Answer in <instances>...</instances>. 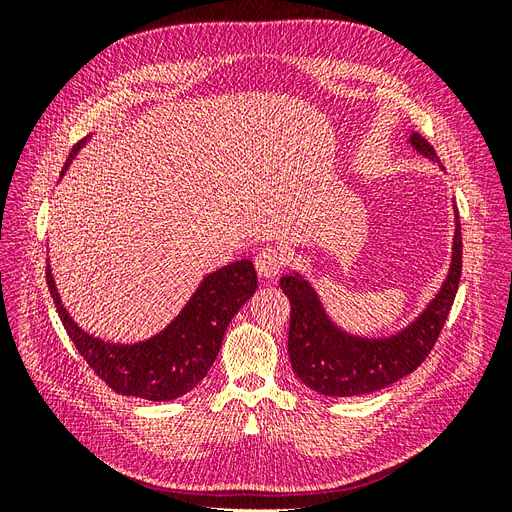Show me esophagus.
Returning <instances> with one entry per match:
<instances>
[{
  "label": "esophagus",
  "mask_w": 512,
  "mask_h": 512,
  "mask_svg": "<svg viewBox=\"0 0 512 512\" xmlns=\"http://www.w3.org/2000/svg\"><path fill=\"white\" fill-rule=\"evenodd\" d=\"M256 271L262 280H273V277L282 271L284 267V256L275 250V247H265L256 254Z\"/></svg>",
  "instance_id": "obj_1"
}]
</instances>
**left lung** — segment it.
Here are the masks:
<instances>
[{
    "instance_id": "left-lung-1",
    "label": "left lung",
    "mask_w": 512,
    "mask_h": 512,
    "mask_svg": "<svg viewBox=\"0 0 512 512\" xmlns=\"http://www.w3.org/2000/svg\"><path fill=\"white\" fill-rule=\"evenodd\" d=\"M408 143L418 156L440 164L436 151L421 134L412 132ZM440 168H444L440 164ZM455 211L451 265L433 299L412 322L384 337L354 335L329 316L318 290L299 271L280 280L290 299L288 354L297 378L327 397H354L384 389L425 361L451 312L461 277V224Z\"/></svg>"
}]
</instances>
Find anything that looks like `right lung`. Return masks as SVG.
Here are the masks:
<instances>
[{
	"mask_svg": "<svg viewBox=\"0 0 512 512\" xmlns=\"http://www.w3.org/2000/svg\"><path fill=\"white\" fill-rule=\"evenodd\" d=\"M89 138L76 143L61 175ZM46 282L72 344L113 391L149 401H170L192 391L207 376L232 316L256 292L258 275L247 258L207 273L181 312L160 333L136 344H111L83 331L61 303L49 258Z\"/></svg>",
	"mask_w": 512,
	"mask_h": 512,
	"instance_id": "right-lung-1",
	"label": "right lung"
}]
</instances>
